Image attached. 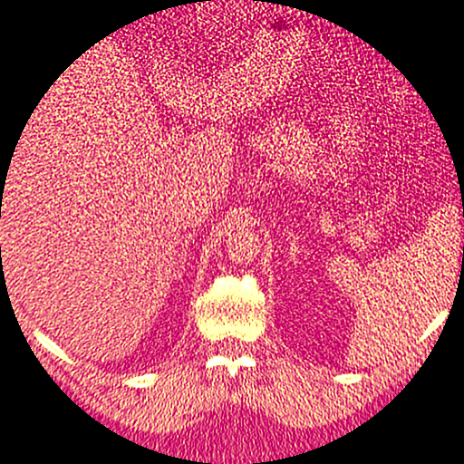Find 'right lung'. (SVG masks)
<instances>
[{
  "instance_id": "obj_1",
  "label": "right lung",
  "mask_w": 464,
  "mask_h": 464,
  "mask_svg": "<svg viewBox=\"0 0 464 464\" xmlns=\"http://www.w3.org/2000/svg\"><path fill=\"white\" fill-rule=\"evenodd\" d=\"M8 165H11V163H8ZM2 183H4V179H2Z\"/></svg>"
}]
</instances>
